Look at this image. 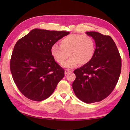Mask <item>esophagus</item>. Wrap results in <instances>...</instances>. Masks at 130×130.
Instances as JSON below:
<instances>
[{
  "instance_id": "obj_1",
  "label": "esophagus",
  "mask_w": 130,
  "mask_h": 130,
  "mask_svg": "<svg viewBox=\"0 0 130 130\" xmlns=\"http://www.w3.org/2000/svg\"><path fill=\"white\" fill-rule=\"evenodd\" d=\"M72 70H70V69H65V75H67V74H68V73H70V72H72Z\"/></svg>"
}]
</instances>
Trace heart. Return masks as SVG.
<instances>
[{"label":"heart","mask_w":130,"mask_h":130,"mask_svg":"<svg viewBox=\"0 0 130 130\" xmlns=\"http://www.w3.org/2000/svg\"><path fill=\"white\" fill-rule=\"evenodd\" d=\"M95 51L93 38L89 35L80 34L68 36L60 41V46L55 44L51 49L52 56L61 65L69 55L70 58L63 64V67L68 68H73L78 63L87 64L92 60Z\"/></svg>","instance_id":"b5f03b06"}]
</instances>
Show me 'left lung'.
<instances>
[{
	"label": "left lung",
	"instance_id": "obj_1",
	"mask_svg": "<svg viewBox=\"0 0 130 130\" xmlns=\"http://www.w3.org/2000/svg\"><path fill=\"white\" fill-rule=\"evenodd\" d=\"M95 42V51L90 61L74 71L76 75L73 89L80 100L87 103L107 98L116 85L121 71V58L109 36L87 32Z\"/></svg>",
	"mask_w": 130,
	"mask_h": 130
}]
</instances>
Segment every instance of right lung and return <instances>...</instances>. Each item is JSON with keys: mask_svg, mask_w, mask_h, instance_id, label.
<instances>
[{"mask_svg": "<svg viewBox=\"0 0 130 130\" xmlns=\"http://www.w3.org/2000/svg\"><path fill=\"white\" fill-rule=\"evenodd\" d=\"M69 34L34 29L17 42L10 69L15 85L26 97L40 102L54 92L64 76L65 70L55 62L51 49L57 41Z\"/></svg>", "mask_w": 130, "mask_h": 130, "instance_id": "obj_1", "label": "right lung"}]
</instances>
